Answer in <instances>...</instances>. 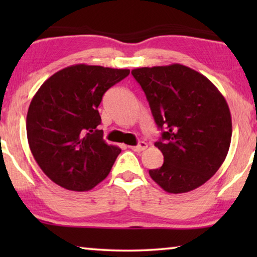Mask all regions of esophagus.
Returning <instances> with one entry per match:
<instances>
[{"label": "esophagus", "instance_id": "34e87169", "mask_svg": "<svg viewBox=\"0 0 257 257\" xmlns=\"http://www.w3.org/2000/svg\"><path fill=\"white\" fill-rule=\"evenodd\" d=\"M130 149L136 151V152H143V151H145L147 149V144L146 143H139L137 146H130Z\"/></svg>", "mask_w": 257, "mask_h": 257}]
</instances>
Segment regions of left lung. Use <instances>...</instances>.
I'll list each match as a JSON object with an SVG mask.
<instances>
[{
    "instance_id": "left-lung-1",
    "label": "left lung",
    "mask_w": 257,
    "mask_h": 257,
    "mask_svg": "<svg viewBox=\"0 0 257 257\" xmlns=\"http://www.w3.org/2000/svg\"><path fill=\"white\" fill-rule=\"evenodd\" d=\"M161 133L163 166L150 177L164 191L187 193L208 181L226 159L231 117L224 97L201 73L171 64L132 70Z\"/></svg>"
}]
</instances>
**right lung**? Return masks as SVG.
<instances>
[{"label":"right lung","instance_id":"add662e5","mask_svg":"<svg viewBox=\"0 0 257 257\" xmlns=\"http://www.w3.org/2000/svg\"><path fill=\"white\" fill-rule=\"evenodd\" d=\"M128 73V69L76 64L54 73L38 89L27 114L28 143L55 184L85 192L110 173L121 150L103 139L98 106L104 93Z\"/></svg>","mask_w":257,"mask_h":257}]
</instances>
